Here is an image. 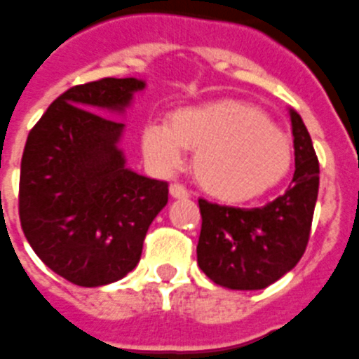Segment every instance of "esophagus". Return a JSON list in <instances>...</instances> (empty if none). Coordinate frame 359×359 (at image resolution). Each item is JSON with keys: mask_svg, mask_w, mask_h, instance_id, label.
<instances>
[{"mask_svg": "<svg viewBox=\"0 0 359 359\" xmlns=\"http://www.w3.org/2000/svg\"><path fill=\"white\" fill-rule=\"evenodd\" d=\"M170 195L174 198H187L189 197V191L185 189L182 183H172L170 185Z\"/></svg>", "mask_w": 359, "mask_h": 359, "instance_id": "obj_1", "label": "esophagus"}]
</instances>
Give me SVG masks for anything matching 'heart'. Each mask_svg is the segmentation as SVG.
<instances>
[{"label":"heart","mask_w":359,"mask_h":359,"mask_svg":"<svg viewBox=\"0 0 359 359\" xmlns=\"http://www.w3.org/2000/svg\"><path fill=\"white\" fill-rule=\"evenodd\" d=\"M143 149L166 172L182 164L185 149L195 151L197 182L224 201L262 195L287 176L292 162L289 135L260 109L237 101L185 107L170 122H151L143 128Z\"/></svg>","instance_id":"heart-1"}]
</instances>
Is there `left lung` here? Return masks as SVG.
Instances as JSON below:
<instances>
[{
    "label": "left lung",
    "instance_id": "left-lung-1",
    "mask_svg": "<svg viewBox=\"0 0 359 359\" xmlns=\"http://www.w3.org/2000/svg\"><path fill=\"white\" fill-rule=\"evenodd\" d=\"M289 112L294 176L281 197L260 208L222 206L198 198L203 226L197 262L219 287L266 289L304 255L318 201L319 162L300 114L292 109Z\"/></svg>",
    "mask_w": 359,
    "mask_h": 359
}]
</instances>
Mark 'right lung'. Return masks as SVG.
Listing matches in <instances>:
<instances>
[{"instance_id": "obj_1", "label": "right lung", "mask_w": 359, "mask_h": 359, "mask_svg": "<svg viewBox=\"0 0 359 359\" xmlns=\"http://www.w3.org/2000/svg\"><path fill=\"white\" fill-rule=\"evenodd\" d=\"M137 78H103L67 90L26 140L18 216L47 268L80 287L118 281L141 258L143 241L168 203V183L126 168L124 124L99 112H124Z\"/></svg>"}]
</instances>
